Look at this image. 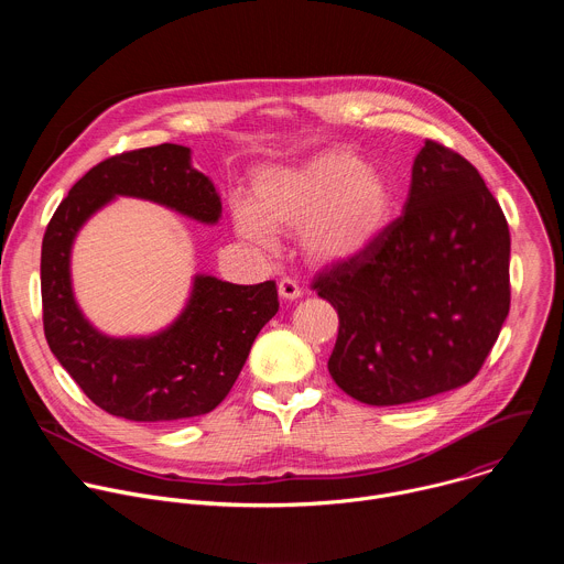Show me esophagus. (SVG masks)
Returning a JSON list of instances; mask_svg holds the SVG:
<instances>
[{"label": "esophagus", "mask_w": 564, "mask_h": 564, "mask_svg": "<svg viewBox=\"0 0 564 564\" xmlns=\"http://www.w3.org/2000/svg\"><path fill=\"white\" fill-rule=\"evenodd\" d=\"M303 292H301V288H299V283L294 281V279H281L279 281V296L281 299H285V301H294V299H299Z\"/></svg>", "instance_id": "obj_1"}]
</instances>
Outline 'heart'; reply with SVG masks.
I'll use <instances>...</instances> for the list:
<instances>
[{
	"mask_svg": "<svg viewBox=\"0 0 564 564\" xmlns=\"http://www.w3.org/2000/svg\"><path fill=\"white\" fill-rule=\"evenodd\" d=\"M392 214L386 178L348 149H328L296 170H274L257 178L252 205L234 207L236 229L270 243V229L303 231V248L318 263L361 254Z\"/></svg>",
	"mask_w": 564,
	"mask_h": 564,
	"instance_id": "obj_1",
	"label": "heart"
}]
</instances>
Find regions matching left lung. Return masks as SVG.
<instances>
[{
  "mask_svg": "<svg viewBox=\"0 0 564 564\" xmlns=\"http://www.w3.org/2000/svg\"><path fill=\"white\" fill-rule=\"evenodd\" d=\"M509 254L507 218L477 170L426 140L404 214L310 285L339 314L335 383L368 406L468 383L509 314Z\"/></svg>",
  "mask_w": 564,
  "mask_h": 564,
  "instance_id": "8db88e82",
  "label": "left lung"
}]
</instances>
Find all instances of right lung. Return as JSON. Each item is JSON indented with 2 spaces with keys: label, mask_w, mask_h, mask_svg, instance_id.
Masks as SVG:
<instances>
[{
  "label": "right lung",
  "mask_w": 564,
  "mask_h": 564,
  "mask_svg": "<svg viewBox=\"0 0 564 564\" xmlns=\"http://www.w3.org/2000/svg\"><path fill=\"white\" fill-rule=\"evenodd\" d=\"M113 196L167 205L216 223L220 198L192 170L189 149L158 144L116 153L79 178L42 240V321L51 352L96 406L131 422H174L214 411L231 390L261 328L276 314V283L196 276L174 326L147 339L100 335L77 310L68 257L77 229Z\"/></svg>",
  "instance_id": "1"
}]
</instances>
